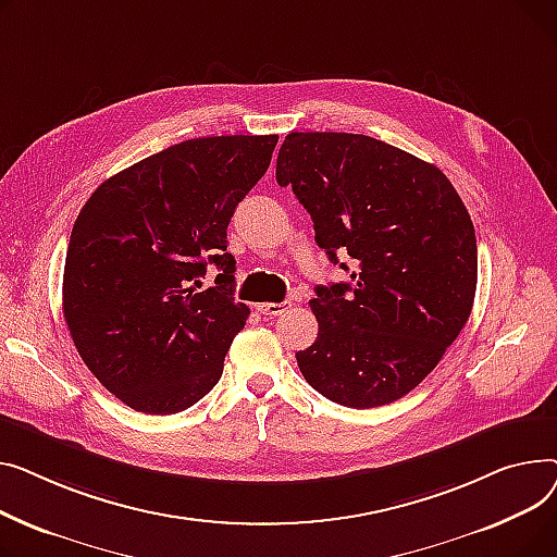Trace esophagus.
Wrapping results in <instances>:
<instances>
[{"mask_svg": "<svg viewBox=\"0 0 557 557\" xmlns=\"http://www.w3.org/2000/svg\"><path fill=\"white\" fill-rule=\"evenodd\" d=\"M292 308V301H283V304H260L258 312L265 317H278L283 312H287Z\"/></svg>", "mask_w": 557, "mask_h": 557, "instance_id": "34e87169", "label": "esophagus"}]
</instances>
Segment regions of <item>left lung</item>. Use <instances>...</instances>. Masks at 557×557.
Wrapping results in <instances>:
<instances>
[{"instance_id": "8db88e82", "label": "left lung", "mask_w": 557, "mask_h": 557, "mask_svg": "<svg viewBox=\"0 0 557 557\" xmlns=\"http://www.w3.org/2000/svg\"><path fill=\"white\" fill-rule=\"evenodd\" d=\"M350 283L319 285L314 344L297 352L312 388L371 409L407 396L459 337L476 292V236L451 182L367 135L289 133L276 159ZM348 270L346 263H339Z\"/></svg>"}]
</instances>
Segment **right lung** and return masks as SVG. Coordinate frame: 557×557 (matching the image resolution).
<instances>
[{
	"label": "right lung",
	"instance_id": "right-lung-1",
	"mask_svg": "<svg viewBox=\"0 0 557 557\" xmlns=\"http://www.w3.org/2000/svg\"><path fill=\"white\" fill-rule=\"evenodd\" d=\"M276 141L175 144L106 180L81 209L64 260V321L87 369L135 411L177 413L218 384L249 314L234 299L226 226ZM209 262L223 274L200 290Z\"/></svg>",
	"mask_w": 557,
	"mask_h": 557
}]
</instances>
